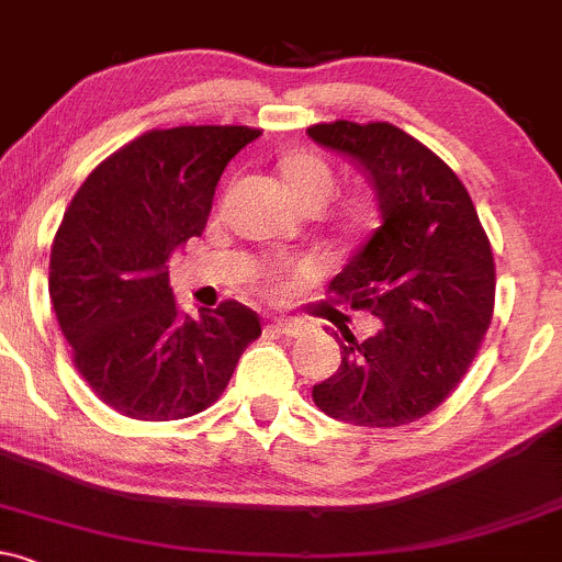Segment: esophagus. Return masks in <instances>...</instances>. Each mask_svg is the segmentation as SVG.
<instances>
[{
    "label": "esophagus",
    "instance_id": "obj_1",
    "mask_svg": "<svg viewBox=\"0 0 562 562\" xmlns=\"http://www.w3.org/2000/svg\"><path fill=\"white\" fill-rule=\"evenodd\" d=\"M273 327H276V331H281V335H286V337H297V335H303V331L307 329V324H305V322H300V318L281 316V318H276Z\"/></svg>",
    "mask_w": 562,
    "mask_h": 562
}]
</instances>
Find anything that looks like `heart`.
Returning a JSON list of instances; mask_svg holds the SVG:
<instances>
[{
    "label": "heart",
    "mask_w": 562,
    "mask_h": 562,
    "mask_svg": "<svg viewBox=\"0 0 562 562\" xmlns=\"http://www.w3.org/2000/svg\"><path fill=\"white\" fill-rule=\"evenodd\" d=\"M281 177L289 184L292 195L303 203L305 209H322L324 203L335 195L337 173L327 160L313 153H292L281 160ZM283 273L281 265H268L257 273L259 281L270 283L279 281Z\"/></svg>",
    "instance_id": "obj_1"
}]
</instances>
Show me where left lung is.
Returning a JSON list of instances; mask_svg holds the SVG:
<instances>
[{"label": "left lung", "mask_w": 562, "mask_h": 562, "mask_svg": "<svg viewBox=\"0 0 562 562\" xmlns=\"http://www.w3.org/2000/svg\"><path fill=\"white\" fill-rule=\"evenodd\" d=\"M307 136L361 166L383 220L327 289L380 327L367 340L335 335L340 367L313 402L353 426L413 424L448 400L491 327V240L448 162L396 125L335 120Z\"/></svg>", "instance_id": "8db88e82"}]
</instances>
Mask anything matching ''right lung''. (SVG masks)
Returning <instances> with one entry per match:
<instances>
[{
	"instance_id": "obj_1",
	"label": "right lung",
	"mask_w": 562,
	"mask_h": 562,
	"mask_svg": "<svg viewBox=\"0 0 562 562\" xmlns=\"http://www.w3.org/2000/svg\"><path fill=\"white\" fill-rule=\"evenodd\" d=\"M262 134L249 125L147 131L82 182L50 249V303L93 394L136 420L203 413L231 383L259 316L225 300L184 316L168 257L206 227L222 171Z\"/></svg>"
}]
</instances>
